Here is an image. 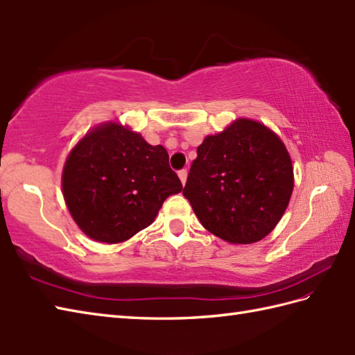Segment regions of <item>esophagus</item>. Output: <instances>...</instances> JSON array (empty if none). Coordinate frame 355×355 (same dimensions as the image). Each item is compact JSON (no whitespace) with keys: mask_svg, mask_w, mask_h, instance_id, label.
Segmentation results:
<instances>
[{"mask_svg":"<svg viewBox=\"0 0 355 355\" xmlns=\"http://www.w3.org/2000/svg\"><path fill=\"white\" fill-rule=\"evenodd\" d=\"M179 179H180V182H182V185H185V182H187V176H188V171H187V168H182V170H179Z\"/></svg>","mask_w":355,"mask_h":355,"instance_id":"34e87169","label":"esophagus"}]
</instances>
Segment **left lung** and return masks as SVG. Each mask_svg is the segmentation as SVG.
Masks as SVG:
<instances>
[{
    "instance_id": "left-lung-1",
    "label": "left lung",
    "mask_w": 355,
    "mask_h": 355,
    "mask_svg": "<svg viewBox=\"0 0 355 355\" xmlns=\"http://www.w3.org/2000/svg\"><path fill=\"white\" fill-rule=\"evenodd\" d=\"M291 191L286 146L264 124L241 118L198 147L184 196L205 230L225 241L250 244L278 225Z\"/></svg>"
}]
</instances>
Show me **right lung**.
Here are the masks:
<instances>
[{
  "instance_id": "1",
  "label": "right lung",
  "mask_w": 355,
  "mask_h": 355,
  "mask_svg": "<svg viewBox=\"0 0 355 355\" xmlns=\"http://www.w3.org/2000/svg\"><path fill=\"white\" fill-rule=\"evenodd\" d=\"M64 198L92 240L120 243L150 225L164 200L182 191L162 146L109 123L88 133L65 162Z\"/></svg>"
}]
</instances>
